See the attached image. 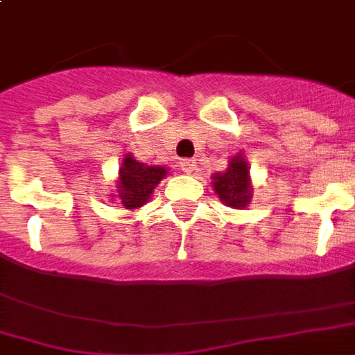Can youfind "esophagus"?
Listing matches in <instances>:
<instances>
[{"label": "esophagus", "instance_id": "esophagus-1", "mask_svg": "<svg viewBox=\"0 0 355 355\" xmlns=\"http://www.w3.org/2000/svg\"><path fill=\"white\" fill-rule=\"evenodd\" d=\"M180 169L184 171L186 175H192V173L198 169V165H196L194 159H182L180 161Z\"/></svg>", "mask_w": 355, "mask_h": 355}]
</instances>
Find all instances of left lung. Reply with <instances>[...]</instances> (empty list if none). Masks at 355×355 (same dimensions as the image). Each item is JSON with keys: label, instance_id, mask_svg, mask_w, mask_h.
<instances>
[{"label": "left lung", "instance_id": "1", "mask_svg": "<svg viewBox=\"0 0 355 355\" xmlns=\"http://www.w3.org/2000/svg\"><path fill=\"white\" fill-rule=\"evenodd\" d=\"M250 169L242 155H236L230 159L229 167L225 173H217L213 177V188L219 194L220 202H225L229 207L240 209L250 202L252 188H250Z\"/></svg>", "mask_w": 355, "mask_h": 355}]
</instances>
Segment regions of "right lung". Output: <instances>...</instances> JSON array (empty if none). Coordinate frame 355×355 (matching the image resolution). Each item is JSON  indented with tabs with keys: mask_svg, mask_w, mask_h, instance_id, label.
Listing matches in <instances>:
<instances>
[{
	"mask_svg": "<svg viewBox=\"0 0 355 355\" xmlns=\"http://www.w3.org/2000/svg\"><path fill=\"white\" fill-rule=\"evenodd\" d=\"M167 175L165 167H152L144 165L126 155L121 167V180H119V198L126 209L142 207L150 200L153 188L159 184V180Z\"/></svg>",
	"mask_w": 355,
	"mask_h": 355,
	"instance_id": "add662e5",
	"label": "right lung"
}]
</instances>
